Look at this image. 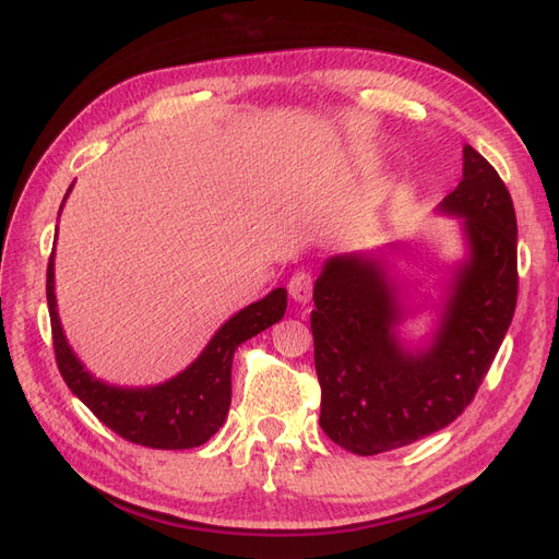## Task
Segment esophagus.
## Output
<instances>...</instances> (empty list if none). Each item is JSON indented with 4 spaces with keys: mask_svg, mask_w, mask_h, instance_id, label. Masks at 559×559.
Instances as JSON below:
<instances>
[{
    "mask_svg": "<svg viewBox=\"0 0 559 559\" xmlns=\"http://www.w3.org/2000/svg\"><path fill=\"white\" fill-rule=\"evenodd\" d=\"M311 288H313V278H311V274H307V271H297V274H293V278L288 283L290 297L295 299V302H302V305H307L311 299Z\"/></svg>",
    "mask_w": 559,
    "mask_h": 559,
    "instance_id": "esophagus-1",
    "label": "esophagus"
}]
</instances>
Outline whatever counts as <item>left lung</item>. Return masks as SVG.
I'll return each instance as SVG.
<instances>
[{
  "label": "left lung",
  "instance_id": "left-lung-1",
  "mask_svg": "<svg viewBox=\"0 0 559 559\" xmlns=\"http://www.w3.org/2000/svg\"><path fill=\"white\" fill-rule=\"evenodd\" d=\"M441 212L463 217L457 269L432 345L408 352L394 283L368 254H340L313 285V364L321 429L337 447L376 455L453 423L475 399L518 307V217L503 179L472 146Z\"/></svg>",
  "mask_w": 559,
  "mask_h": 559
}]
</instances>
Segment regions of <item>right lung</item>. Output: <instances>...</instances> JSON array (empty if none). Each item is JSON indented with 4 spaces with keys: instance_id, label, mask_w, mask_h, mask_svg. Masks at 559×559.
Segmentation results:
<instances>
[{
    "instance_id": "add662e5",
    "label": "right lung",
    "mask_w": 559,
    "mask_h": 559,
    "mask_svg": "<svg viewBox=\"0 0 559 559\" xmlns=\"http://www.w3.org/2000/svg\"><path fill=\"white\" fill-rule=\"evenodd\" d=\"M47 302L56 364H59L70 392L122 439L148 449L177 451L200 447L224 425L228 406H231L234 352L242 342L283 319L285 307H288V293L285 288H276L260 302L238 311L219 328L203 354L177 378L155 384V388L134 390L116 388V384L94 378L70 349L59 311H56L53 250L47 266Z\"/></svg>"
}]
</instances>
